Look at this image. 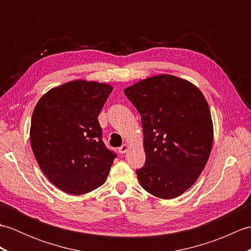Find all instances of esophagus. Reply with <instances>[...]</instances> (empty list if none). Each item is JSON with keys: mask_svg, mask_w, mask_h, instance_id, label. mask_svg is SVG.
<instances>
[{"mask_svg": "<svg viewBox=\"0 0 251 251\" xmlns=\"http://www.w3.org/2000/svg\"><path fill=\"white\" fill-rule=\"evenodd\" d=\"M127 150H128V145H127V143H124V145H123L122 147L119 148V152H120L121 154L126 153Z\"/></svg>", "mask_w": 251, "mask_h": 251, "instance_id": "34e87169", "label": "esophagus"}]
</instances>
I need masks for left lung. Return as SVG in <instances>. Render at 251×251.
I'll return each instance as SVG.
<instances>
[{"label": "left lung", "instance_id": "1", "mask_svg": "<svg viewBox=\"0 0 251 251\" xmlns=\"http://www.w3.org/2000/svg\"><path fill=\"white\" fill-rule=\"evenodd\" d=\"M141 116L146 163L141 186L159 199L181 195L199 178L214 140L210 110L201 90L174 75L149 77L127 87Z\"/></svg>", "mask_w": 251, "mask_h": 251}]
</instances>
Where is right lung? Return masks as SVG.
Wrapping results in <instances>:
<instances>
[{
	"label": "right lung",
	"instance_id": "obj_1",
	"mask_svg": "<svg viewBox=\"0 0 251 251\" xmlns=\"http://www.w3.org/2000/svg\"><path fill=\"white\" fill-rule=\"evenodd\" d=\"M111 92L108 84L73 81L50 89L35 105L32 151L50 182L68 194L102 185L117 156L105 147L98 122Z\"/></svg>",
	"mask_w": 251,
	"mask_h": 251
}]
</instances>
